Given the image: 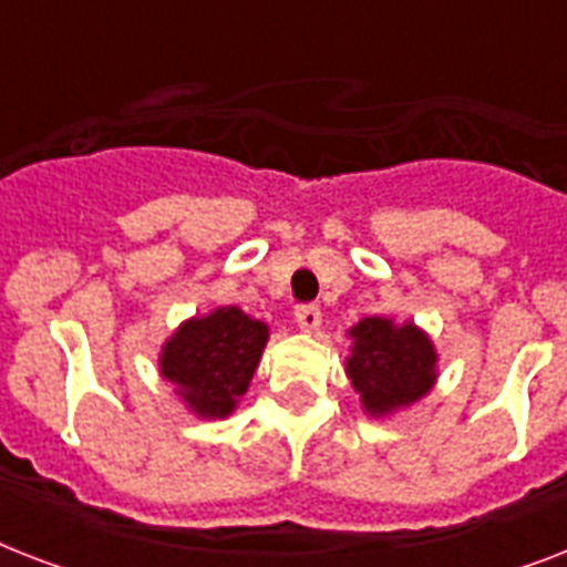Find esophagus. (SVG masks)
<instances>
[{
	"label": "esophagus",
	"instance_id": "1",
	"mask_svg": "<svg viewBox=\"0 0 567 567\" xmlns=\"http://www.w3.org/2000/svg\"><path fill=\"white\" fill-rule=\"evenodd\" d=\"M293 320L302 332H315L320 327V309L318 306H297L293 309Z\"/></svg>",
	"mask_w": 567,
	"mask_h": 567
}]
</instances>
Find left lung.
<instances>
[{"instance_id":"left-lung-1","label":"left lung","mask_w":567,"mask_h":567,"mask_svg":"<svg viewBox=\"0 0 567 567\" xmlns=\"http://www.w3.org/2000/svg\"><path fill=\"white\" fill-rule=\"evenodd\" d=\"M353 350L347 355V377L373 417L417 403L435 385L439 353L430 336L414 323L396 327L388 318H364L350 329Z\"/></svg>"}]
</instances>
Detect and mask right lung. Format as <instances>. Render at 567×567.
Segmentation results:
<instances>
[{"mask_svg": "<svg viewBox=\"0 0 567 567\" xmlns=\"http://www.w3.org/2000/svg\"><path fill=\"white\" fill-rule=\"evenodd\" d=\"M267 336V323L252 320L235 306H223L205 318L185 320L164 341L158 368L190 412L199 417H226L235 412L238 396L247 394Z\"/></svg>", "mask_w": 567, "mask_h": 567, "instance_id": "1", "label": "right lung"}]
</instances>
